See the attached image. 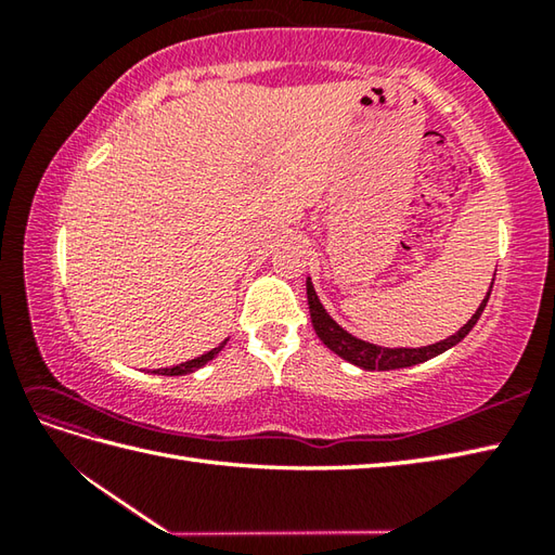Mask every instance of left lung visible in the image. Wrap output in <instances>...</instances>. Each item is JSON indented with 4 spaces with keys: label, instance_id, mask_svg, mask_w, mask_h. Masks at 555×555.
Returning a JSON list of instances; mask_svg holds the SVG:
<instances>
[{
    "label": "left lung",
    "instance_id": "obj_1",
    "mask_svg": "<svg viewBox=\"0 0 555 555\" xmlns=\"http://www.w3.org/2000/svg\"><path fill=\"white\" fill-rule=\"evenodd\" d=\"M493 276H496V271H493ZM491 286H493V281H491ZM491 286H489L487 298L479 302L477 312L469 317L465 326H460L453 336L439 340V344L420 346V348H382L376 344H370V340H362L358 336L348 334L346 328L340 326L334 320V317L324 310V305L320 302V296H317L310 276H308V305H310V317H312L314 332L328 350L336 352L338 358L348 360L350 364H356V367H360V370L386 372V370H403V367H412V364L427 362L436 356H441V352L451 350L453 346H457L460 340H463L469 332H473V326L477 324L481 312H485L489 296H491Z\"/></svg>",
    "mask_w": 555,
    "mask_h": 555
}]
</instances>
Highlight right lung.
Wrapping results in <instances>:
<instances>
[{"mask_svg":"<svg viewBox=\"0 0 555 555\" xmlns=\"http://www.w3.org/2000/svg\"><path fill=\"white\" fill-rule=\"evenodd\" d=\"M223 344H227V340H223ZM223 344H221V346H217V348L207 350L205 356H199V358H193V360L181 362V364H173V367H162V370H155V374H162V376H183V374H191V372H195V370H199V367H205V364H207L209 360H215V358L219 356V350L223 348Z\"/></svg>","mask_w":555,"mask_h":555,"instance_id":"1","label":"right lung"}]
</instances>
